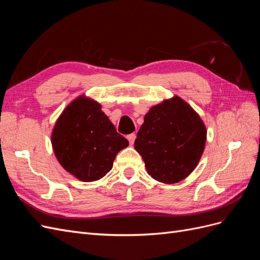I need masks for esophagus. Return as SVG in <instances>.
<instances>
[{"instance_id":"1","label":"esophagus","mask_w":260,"mask_h":260,"mask_svg":"<svg viewBox=\"0 0 260 260\" xmlns=\"http://www.w3.org/2000/svg\"><path fill=\"white\" fill-rule=\"evenodd\" d=\"M136 138H137V135H136V133H131V135H129V136L127 137V139L129 140V143H130L131 145H132L133 143H135Z\"/></svg>"}]
</instances>
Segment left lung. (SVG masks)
Listing matches in <instances>:
<instances>
[{"label":"left lung","mask_w":260,"mask_h":260,"mask_svg":"<svg viewBox=\"0 0 260 260\" xmlns=\"http://www.w3.org/2000/svg\"><path fill=\"white\" fill-rule=\"evenodd\" d=\"M201 117L179 96L153 106L135 142L148 175L162 183L185 179L198 166L206 142Z\"/></svg>","instance_id":"left-lung-1"}]
</instances>
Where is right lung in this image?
<instances>
[{"instance_id":"add662e5","label":"right lung","mask_w":260,"mask_h":260,"mask_svg":"<svg viewBox=\"0 0 260 260\" xmlns=\"http://www.w3.org/2000/svg\"><path fill=\"white\" fill-rule=\"evenodd\" d=\"M52 145L65 170L91 182L112 170L116 155L129 142L116 131L98 102L80 96L65 108L55 123Z\"/></svg>"}]
</instances>
